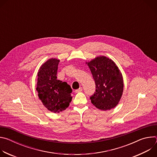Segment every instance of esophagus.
Segmentation results:
<instances>
[{"instance_id":"obj_1","label":"esophagus","mask_w":157,"mask_h":157,"mask_svg":"<svg viewBox=\"0 0 157 157\" xmlns=\"http://www.w3.org/2000/svg\"><path fill=\"white\" fill-rule=\"evenodd\" d=\"M82 91V88L81 87H79L78 89H76V90H75V93H79V92H81Z\"/></svg>"}]
</instances>
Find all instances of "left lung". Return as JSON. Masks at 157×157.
Here are the masks:
<instances>
[{
  "instance_id": "obj_1",
  "label": "left lung",
  "mask_w": 157,
  "mask_h": 157,
  "mask_svg": "<svg viewBox=\"0 0 157 157\" xmlns=\"http://www.w3.org/2000/svg\"><path fill=\"white\" fill-rule=\"evenodd\" d=\"M86 63L96 84V92L90 98L92 104L102 110L114 108L124 90L123 77L118 66L105 56H98Z\"/></svg>"
}]
</instances>
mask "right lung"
<instances>
[{"mask_svg": "<svg viewBox=\"0 0 157 157\" xmlns=\"http://www.w3.org/2000/svg\"><path fill=\"white\" fill-rule=\"evenodd\" d=\"M59 59L50 58L40 66L37 75L36 91L43 105L53 113H59L70 105L72 89L66 82L57 79Z\"/></svg>", "mask_w": 157, "mask_h": 157, "instance_id": "1", "label": "right lung"}]
</instances>
